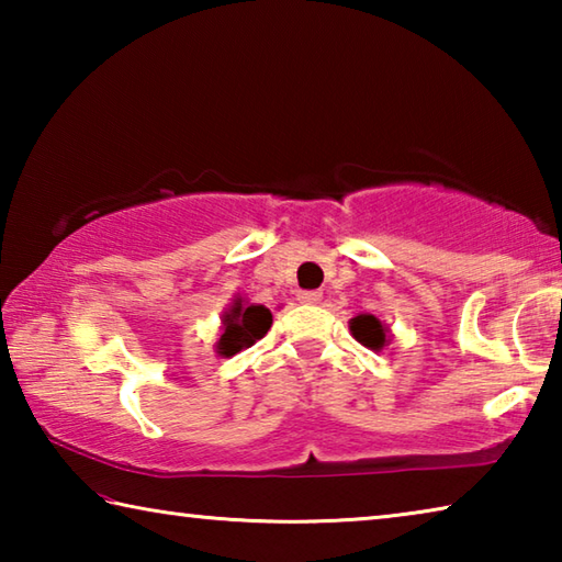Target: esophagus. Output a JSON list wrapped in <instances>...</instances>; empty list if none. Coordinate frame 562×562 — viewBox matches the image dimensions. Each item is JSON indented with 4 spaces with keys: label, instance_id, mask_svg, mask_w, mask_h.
Instances as JSON below:
<instances>
[{
    "label": "esophagus",
    "instance_id": "obj_1",
    "mask_svg": "<svg viewBox=\"0 0 562 562\" xmlns=\"http://www.w3.org/2000/svg\"><path fill=\"white\" fill-rule=\"evenodd\" d=\"M297 300L304 304H317L322 300V292L319 290H300Z\"/></svg>",
    "mask_w": 562,
    "mask_h": 562
}]
</instances>
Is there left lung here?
Returning a JSON list of instances; mask_svg holds the SVG:
<instances>
[{
  "label": "left lung",
  "instance_id": "8db88e82",
  "mask_svg": "<svg viewBox=\"0 0 562 562\" xmlns=\"http://www.w3.org/2000/svg\"><path fill=\"white\" fill-rule=\"evenodd\" d=\"M351 335H355L357 341L369 347V349H384L386 345V329L382 327L374 315H359L349 322Z\"/></svg>",
  "mask_w": 562,
  "mask_h": 562
}]
</instances>
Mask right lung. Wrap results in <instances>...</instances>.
Wrapping results in <instances>:
<instances>
[{
	"label": "right lung",
	"mask_w": 562,
	"mask_h": 562,
	"mask_svg": "<svg viewBox=\"0 0 562 562\" xmlns=\"http://www.w3.org/2000/svg\"><path fill=\"white\" fill-rule=\"evenodd\" d=\"M272 327V312L262 304H243V300H235L231 312L223 317V331L221 341H217V355L233 357L240 349L252 347L255 341L268 335Z\"/></svg>",
	"instance_id": "1"
}]
</instances>
